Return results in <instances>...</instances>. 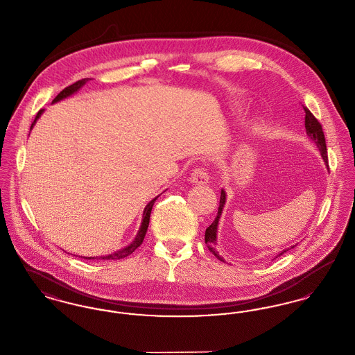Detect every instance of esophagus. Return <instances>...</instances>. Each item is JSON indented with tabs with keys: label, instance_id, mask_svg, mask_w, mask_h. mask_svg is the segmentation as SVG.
I'll return each instance as SVG.
<instances>
[{
	"label": "esophagus",
	"instance_id": "esophagus-1",
	"mask_svg": "<svg viewBox=\"0 0 355 355\" xmlns=\"http://www.w3.org/2000/svg\"><path fill=\"white\" fill-rule=\"evenodd\" d=\"M190 182L196 185H206L209 184V174L202 168H196L190 175Z\"/></svg>",
	"mask_w": 355,
	"mask_h": 355
}]
</instances>
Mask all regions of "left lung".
Masks as SVG:
<instances>
[{
    "mask_svg": "<svg viewBox=\"0 0 355 355\" xmlns=\"http://www.w3.org/2000/svg\"><path fill=\"white\" fill-rule=\"evenodd\" d=\"M304 128H306V135L310 138L311 142L315 144V146L318 148V150L321 153L322 158L324 161V165L327 166L329 169V164H327V149H326V141H324V135H323V130H322L321 123L318 122V119H315L310 110L307 107H304ZM225 202H226V193L225 190L222 189L220 190V207H218V214L216 217V220H213V223L206 229L205 232V243L207 246V249L214 254L220 261L225 262V259L220 257V253L217 252L216 249V245H217V233H218V223H220V214H222V210L225 207ZM294 246L297 245H293L290 248L284 249L281 253L277 254L275 258L281 257L282 254L286 253L290 249H293Z\"/></svg>",
    "mask_w": 355,
    "mask_h": 355,
    "instance_id": "obj_1",
    "label": "left lung"
}]
</instances>
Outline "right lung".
<instances>
[{"label":"right lung","mask_w":355,"mask_h":355,"mask_svg":"<svg viewBox=\"0 0 355 355\" xmlns=\"http://www.w3.org/2000/svg\"><path fill=\"white\" fill-rule=\"evenodd\" d=\"M87 83V78H83V80H80V81H77V83H74L73 85H70L68 87H65L54 100L51 103H55V102L61 101V100H64V98H68L70 96H73L74 93H77L85 84ZM44 113V109H41L38 113H37V116H35V119L33 121V123H32V126H31V129L33 128L34 125H35V122H37V119L41 117V114ZM158 197H155V198H153L150 202L148 203L146 206H145V209H144V214H142V222H141V226H139V230H138V233H137V236H135V239H133V242L130 243V245H128L126 248H123V249H121V250H117V252H114L113 254H109V255H105V257H81V258H85V259H122V258H125V257H128V255H130V254L135 252V249L142 243V241H144V238H145V234H146V232H148V227H149V220H150V213H152L153 205L155 202V200H157Z\"/></svg>","instance_id":"1"}]
</instances>
